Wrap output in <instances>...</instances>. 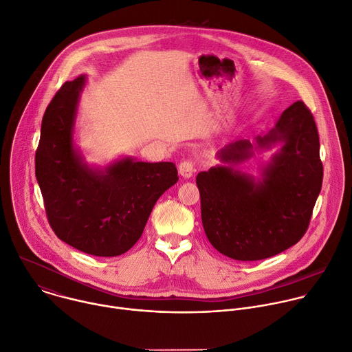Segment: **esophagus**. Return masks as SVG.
Listing matches in <instances>:
<instances>
[{
	"label": "esophagus",
	"instance_id": "esophagus-1",
	"mask_svg": "<svg viewBox=\"0 0 352 352\" xmlns=\"http://www.w3.org/2000/svg\"><path fill=\"white\" fill-rule=\"evenodd\" d=\"M179 173L184 177V179H190L194 173V162L191 160H184L183 162H180L179 165Z\"/></svg>",
	"mask_w": 352,
	"mask_h": 352
}]
</instances>
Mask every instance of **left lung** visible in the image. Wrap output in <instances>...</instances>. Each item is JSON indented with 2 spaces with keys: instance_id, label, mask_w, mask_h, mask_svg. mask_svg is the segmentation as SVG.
I'll return each instance as SVG.
<instances>
[{
  "instance_id": "1",
  "label": "left lung",
  "mask_w": 352,
  "mask_h": 352,
  "mask_svg": "<svg viewBox=\"0 0 352 352\" xmlns=\"http://www.w3.org/2000/svg\"><path fill=\"white\" fill-rule=\"evenodd\" d=\"M283 143L255 183L232 166L210 168L197 175L201 219L209 243L236 261H261L297 244L308 230L312 210L322 188L323 165L319 134L311 109L296 101L266 135L256 137L258 147ZM248 140L226 146L223 162L251 157Z\"/></svg>"
}]
</instances>
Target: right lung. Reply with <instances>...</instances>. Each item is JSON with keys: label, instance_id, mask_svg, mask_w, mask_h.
I'll return each mask as SVG.
<instances>
[{"label": "right lung", "instance_id": "right-lung-1", "mask_svg": "<svg viewBox=\"0 0 352 352\" xmlns=\"http://www.w3.org/2000/svg\"><path fill=\"white\" fill-rule=\"evenodd\" d=\"M85 76L65 82L48 104L36 151V177L48 223L74 248L116 256L142 237L158 198L177 180L173 162L122 160L104 172L83 164L74 124Z\"/></svg>", "mask_w": 352, "mask_h": 352}]
</instances>
